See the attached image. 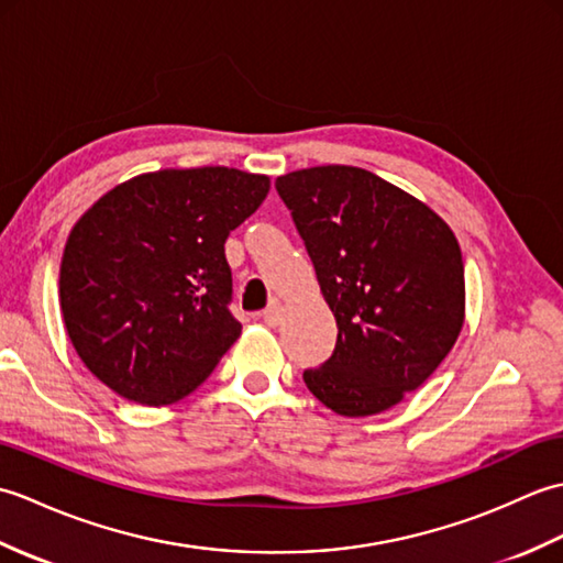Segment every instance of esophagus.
Wrapping results in <instances>:
<instances>
[{"instance_id":"esophagus-1","label":"esophagus","mask_w":563,"mask_h":563,"mask_svg":"<svg viewBox=\"0 0 563 563\" xmlns=\"http://www.w3.org/2000/svg\"><path fill=\"white\" fill-rule=\"evenodd\" d=\"M283 317H285V309H283V305H278V302H273L266 312H263V321H266L268 327H278L280 321H283Z\"/></svg>"}]
</instances>
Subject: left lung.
Masks as SVG:
<instances>
[{
	"label": "left lung",
	"instance_id": "1",
	"mask_svg": "<svg viewBox=\"0 0 563 563\" xmlns=\"http://www.w3.org/2000/svg\"><path fill=\"white\" fill-rule=\"evenodd\" d=\"M278 196L336 317L331 357L305 385L341 416H373L418 389L464 324V263L445 220L357 166L278 176Z\"/></svg>",
	"mask_w": 563,
	"mask_h": 563
}]
</instances>
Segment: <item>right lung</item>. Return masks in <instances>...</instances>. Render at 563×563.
<instances>
[{"instance_id":"obj_1","label":"right lung","mask_w":563,"mask_h":563,"mask_svg":"<svg viewBox=\"0 0 563 563\" xmlns=\"http://www.w3.org/2000/svg\"><path fill=\"white\" fill-rule=\"evenodd\" d=\"M230 166L142 174L71 227L59 309L81 363L123 399L188 397L242 333L224 242L268 196Z\"/></svg>"}]
</instances>
